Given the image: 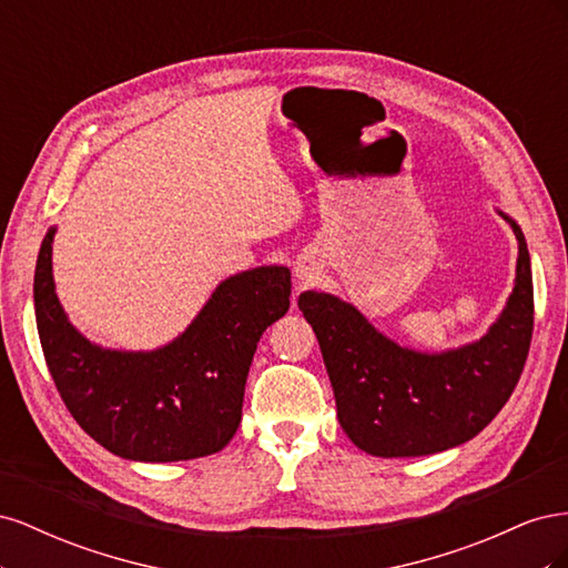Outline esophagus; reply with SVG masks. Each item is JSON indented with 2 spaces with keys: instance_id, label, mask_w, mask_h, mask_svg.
Masks as SVG:
<instances>
[{
  "instance_id": "obj_1",
  "label": "esophagus",
  "mask_w": 568,
  "mask_h": 568,
  "mask_svg": "<svg viewBox=\"0 0 568 568\" xmlns=\"http://www.w3.org/2000/svg\"><path fill=\"white\" fill-rule=\"evenodd\" d=\"M294 272H296V277H298V280H305V282H307V280H313V274H315V270H313L311 265H307L305 261H298V265H296V270H294Z\"/></svg>"
}]
</instances>
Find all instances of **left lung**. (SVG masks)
Segmentation results:
<instances>
[{
  "label": "left lung",
  "mask_w": 568,
  "mask_h": 568,
  "mask_svg": "<svg viewBox=\"0 0 568 568\" xmlns=\"http://www.w3.org/2000/svg\"><path fill=\"white\" fill-rule=\"evenodd\" d=\"M503 315L467 346L419 353L376 332L367 317L332 294L305 291L298 307L320 341L348 438L376 457H422L471 440L495 419L524 372L532 336V277L526 239Z\"/></svg>",
  "instance_id": "8db88e82"
}]
</instances>
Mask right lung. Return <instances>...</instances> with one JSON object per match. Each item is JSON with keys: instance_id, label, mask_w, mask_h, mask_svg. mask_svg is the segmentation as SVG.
Masks as SVG:
<instances>
[{"instance_id": "right-lung-1", "label": "right lung", "mask_w": 568, "mask_h": 568, "mask_svg": "<svg viewBox=\"0 0 568 568\" xmlns=\"http://www.w3.org/2000/svg\"><path fill=\"white\" fill-rule=\"evenodd\" d=\"M54 232L38 255L36 317L51 379L84 434L136 462L196 459L225 448L242 422L257 341L288 311V267H255L220 282L196 320L163 348L111 351L84 338L63 313L51 277Z\"/></svg>"}]
</instances>
